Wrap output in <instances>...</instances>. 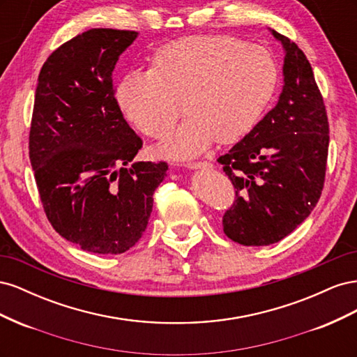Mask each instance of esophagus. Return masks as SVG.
Instances as JSON below:
<instances>
[{"instance_id":"1","label":"esophagus","mask_w":357,"mask_h":357,"mask_svg":"<svg viewBox=\"0 0 357 357\" xmlns=\"http://www.w3.org/2000/svg\"><path fill=\"white\" fill-rule=\"evenodd\" d=\"M211 167V164L210 162H207V160H204V162H189L188 164V168H190V169H204V168H210Z\"/></svg>"}]
</instances>
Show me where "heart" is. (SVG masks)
Instances as JSON below:
<instances>
[{"label": "heart", "instance_id": "obj_1", "mask_svg": "<svg viewBox=\"0 0 357 357\" xmlns=\"http://www.w3.org/2000/svg\"><path fill=\"white\" fill-rule=\"evenodd\" d=\"M278 68L271 53L228 36H190L167 43L153 68L128 74L117 89L126 116L150 137H162L180 113H189L160 144L171 158H192L215 138L231 143L256 125L271 101Z\"/></svg>", "mask_w": 357, "mask_h": 357}]
</instances>
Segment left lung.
Segmentation results:
<instances>
[{"mask_svg":"<svg viewBox=\"0 0 357 357\" xmlns=\"http://www.w3.org/2000/svg\"><path fill=\"white\" fill-rule=\"evenodd\" d=\"M284 49L277 105L218 160L235 189L223 232L243 245H269L294 232L316 207L326 174L329 122L307 56L271 31Z\"/></svg>","mask_w":357,"mask_h":357,"instance_id":"1","label":"left lung"}]
</instances>
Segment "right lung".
Wrapping results in <instances>:
<instances>
[{
	"label": "right lung",
	"mask_w": 357,
	"mask_h": 357,
	"mask_svg": "<svg viewBox=\"0 0 357 357\" xmlns=\"http://www.w3.org/2000/svg\"><path fill=\"white\" fill-rule=\"evenodd\" d=\"M138 32L93 28L43 66L29 160L43 208L82 250L119 255L142 238L167 162H134L143 142L114 98L113 70Z\"/></svg>",
	"instance_id": "1"
}]
</instances>
